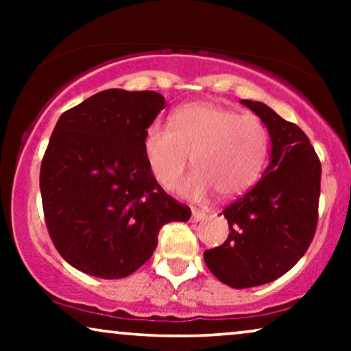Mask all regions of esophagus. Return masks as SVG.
I'll list each match as a JSON object with an SVG mask.
<instances>
[{
  "instance_id": "1",
  "label": "esophagus",
  "mask_w": 351,
  "mask_h": 351,
  "mask_svg": "<svg viewBox=\"0 0 351 351\" xmlns=\"http://www.w3.org/2000/svg\"><path fill=\"white\" fill-rule=\"evenodd\" d=\"M206 217H208V213L199 211V209H193V213H191V221H193V223H198V221L206 219Z\"/></svg>"
}]
</instances>
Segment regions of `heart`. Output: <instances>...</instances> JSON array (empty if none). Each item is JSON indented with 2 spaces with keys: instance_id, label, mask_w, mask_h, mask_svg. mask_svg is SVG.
Listing matches in <instances>:
<instances>
[{
  "instance_id": "obj_1",
  "label": "heart",
  "mask_w": 351,
  "mask_h": 351,
  "mask_svg": "<svg viewBox=\"0 0 351 351\" xmlns=\"http://www.w3.org/2000/svg\"><path fill=\"white\" fill-rule=\"evenodd\" d=\"M170 126L155 122L143 134V153L152 175L171 189L191 163L196 171L180 184L188 198L215 189L223 199L247 191L263 171L267 132L254 115H239L211 102H193L173 112Z\"/></svg>"
}]
</instances>
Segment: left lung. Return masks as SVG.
<instances>
[{
	"mask_svg": "<svg viewBox=\"0 0 351 351\" xmlns=\"http://www.w3.org/2000/svg\"><path fill=\"white\" fill-rule=\"evenodd\" d=\"M261 119L271 138L263 178L224 209L229 236L204 251L216 279L249 289L279 279L307 252L317 228L322 167L307 135L263 102L241 100Z\"/></svg>",
	"mask_w": 351,
	"mask_h": 351,
	"instance_id": "obj_1",
	"label": "left lung"
}]
</instances>
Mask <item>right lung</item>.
<instances>
[{
  "instance_id": "add662e5",
  "label": "right lung",
  "mask_w": 351,
  "mask_h": 351,
  "mask_svg": "<svg viewBox=\"0 0 351 351\" xmlns=\"http://www.w3.org/2000/svg\"><path fill=\"white\" fill-rule=\"evenodd\" d=\"M167 107L158 92L108 88L64 112L41 165L44 217L66 263L100 279L130 276L158 232L191 209L156 183L143 134Z\"/></svg>"
}]
</instances>
